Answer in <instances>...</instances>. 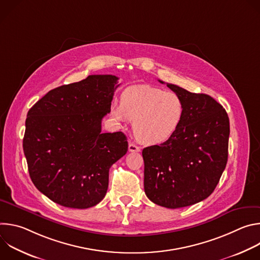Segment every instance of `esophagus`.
Here are the masks:
<instances>
[{"label":"esophagus","instance_id":"34e87169","mask_svg":"<svg viewBox=\"0 0 260 260\" xmlns=\"http://www.w3.org/2000/svg\"><path fill=\"white\" fill-rule=\"evenodd\" d=\"M128 151H131V152H140L141 148L139 146H137L136 144L129 142L128 143Z\"/></svg>","mask_w":260,"mask_h":260}]
</instances>
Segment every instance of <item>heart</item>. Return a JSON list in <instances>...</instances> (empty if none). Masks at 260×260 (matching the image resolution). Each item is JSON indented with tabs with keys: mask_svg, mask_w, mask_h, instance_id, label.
<instances>
[{
	"mask_svg": "<svg viewBox=\"0 0 260 260\" xmlns=\"http://www.w3.org/2000/svg\"><path fill=\"white\" fill-rule=\"evenodd\" d=\"M110 113L119 123L134 120V134L140 142L157 145L168 141L180 128L185 104L176 92L134 85L124 89L120 103L111 104Z\"/></svg>",
	"mask_w": 260,
	"mask_h": 260,
	"instance_id": "obj_1",
	"label": "heart"
}]
</instances>
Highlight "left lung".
Segmentation results:
<instances>
[{
  "label": "left lung",
  "instance_id": "obj_1",
  "mask_svg": "<svg viewBox=\"0 0 260 260\" xmlns=\"http://www.w3.org/2000/svg\"><path fill=\"white\" fill-rule=\"evenodd\" d=\"M167 86L183 99L185 116L172 138L143 149L144 189L154 204L177 209L204 201L216 188L228 162L230 119L212 96Z\"/></svg>",
  "mask_w": 260,
  "mask_h": 260
}]
</instances>
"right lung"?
<instances>
[{"label":"right lung","instance_id":"add662e5","mask_svg":"<svg viewBox=\"0 0 260 260\" xmlns=\"http://www.w3.org/2000/svg\"><path fill=\"white\" fill-rule=\"evenodd\" d=\"M117 81L114 75H90L48 91L28 110L22 146L29 177L60 206L99 204L111 166L127 151L123 133H102Z\"/></svg>","mask_w":260,"mask_h":260}]
</instances>
